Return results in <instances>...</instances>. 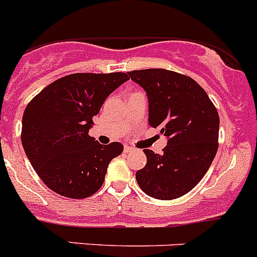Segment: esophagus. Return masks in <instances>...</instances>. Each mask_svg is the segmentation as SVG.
Wrapping results in <instances>:
<instances>
[{"label":"esophagus","mask_w":257,"mask_h":257,"mask_svg":"<svg viewBox=\"0 0 257 257\" xmlns=\"http://www.w3.org/2000/svg\"><path fill=\"white\" fill-rule=\"evenodd\" d=\"M133 151H134V148L129 147V146H125V147H124V152L125 153H131V152H133Z\"/></svg>","instance_id":"esophagus-1"}]
</instances>
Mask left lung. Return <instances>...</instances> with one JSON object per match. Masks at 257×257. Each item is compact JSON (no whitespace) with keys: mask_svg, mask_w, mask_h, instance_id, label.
<instances>
[{"mask_svg":"<svg viewBox=\"0 0 257 257\" xmlns=\"http://www.w3.org/2000/svg\"><path fill=\"white\" fill-rule=\"evenodd\" d=\"M146 91L148 123L166 136L164 152L143 150L147 164L136 174L147 195L180 198L207 174L218 150L219 115L203 87L185 74L162 68L128 72Z\"/></svg>","mask_w":257,"mask_h":257,"instance_id":"left-lung-1","label":"left lung"}]
</instances>
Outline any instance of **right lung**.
I'll use <instances>...</instances> for the list:
<instances>
[{
	"instance_id": "obj_1",
	"label": "right lung",
	"mask_w": 257,
	"mask_h": 257,
	"mask_svg": "<svg viewBox=\"0 0 257 257\" xmlns=\"http://www.w3.org/2000/svg\"><path fill=\"white\" fill-rule=\"evenodd\" d=\"M128 80L123 72L68 74L29 102L21 142L31 166L50 190L83 199L101 188L107 166L123 152V145H100L88 136V129L107 96Z\"/></svg>"
}]
</instances>
